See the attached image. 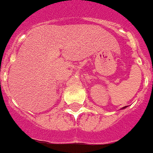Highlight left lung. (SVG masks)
<instances>
[{
    "mask_svg": "<svg viewBox=\"0 0 153 153\" xmlns=\"http://www.w3.org/2000/svg\"><path fill=\"white\" fill-rule=\"evenodd\" d=\"M126 108V106H125V107H123V108Z\"/></svg>",
    "mask_w": 153,
    "mask_h": 153,
    "instance_id": "1",
    "label": "left lung"
}]
</instances>
